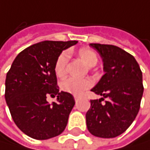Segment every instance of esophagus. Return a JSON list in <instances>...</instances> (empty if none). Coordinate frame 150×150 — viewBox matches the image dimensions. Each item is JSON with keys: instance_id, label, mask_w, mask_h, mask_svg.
I'll use <instances>...</instances> for the list:
<instances>
[{"instance_id": "34e87169", "label": "esophagus", "mask_w": 150, "mask_h": 150, "mask_svg": "<svg viewBox=\"0 0 150 150\" xmlns=\"http://www.w3.org/2000/svg\"><path fill=\"white\" fill-rule=\"evenodd\" d=\"M74 99H75V101L77 102L78 99H79V96H74Z\"/></svg>"}]
</instances>
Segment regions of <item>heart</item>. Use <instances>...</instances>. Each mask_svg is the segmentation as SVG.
<instances>
[{
    "mask_svg": "<svg viewBox=\"0 0 150 150\" xmlns=\"http://www.w3.org/2000/svg\"><path fill=\"white\" fill-rule=\"evenodd\" d=\"M79 55L86 64L90 67L97 63V56L95 52L88 48H81L79 50ZM70 59L69 51H63L57 57L54 63V72L58 78H64L67 74V65ZM93 85V81L90 79H77L70 77L64 79L61 83V88L73 95H79L84 90L89 88Z\"/></svg>",
    "mask_w": 150,
    "mask_h": 150,
    "instance_id": "b5f03b06",
    "label": "heart"
}]
</instances>
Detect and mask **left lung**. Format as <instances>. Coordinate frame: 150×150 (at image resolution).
<instances>
[{
    "label": "left lung",
    "instance_id": "1",
    "mask_svg": "<svg viewBox=\"0 0 150 150\" xmlns=\"http://www.w3.org/2000/svg\"><path fill=\"white\" fill-rule=\"evenodd\" d=\"M89 45L102 57L105 73L91 89L103 97L90 100L86 114L88 130L96 137L115 138L129 128L139 113L144 90L142 72L135 58L122 48L101 44Z\"/></svg>",
    "mask_w": 150,
    "mask_h": 150
}]
</instances>
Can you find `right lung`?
<instances>
[{"label": "right lung", "mask_w": 150, "mask_h": 150, "mask_svg": "<svg viewBox=\"0 0 150 150\" xmlns=\"http://www.w3.org/2000/svg\"><path fill=\"white\" fill-rule=\"evenodd\" d=\"M78 41H44L17 55L5 80V99L20 131L35 139L60 135L75 105L68 92H60L54 63L62 52ZM48 95L57 96L51 105Z\"/></svg>", "instance_id": "obj_1"}]
</instances>
